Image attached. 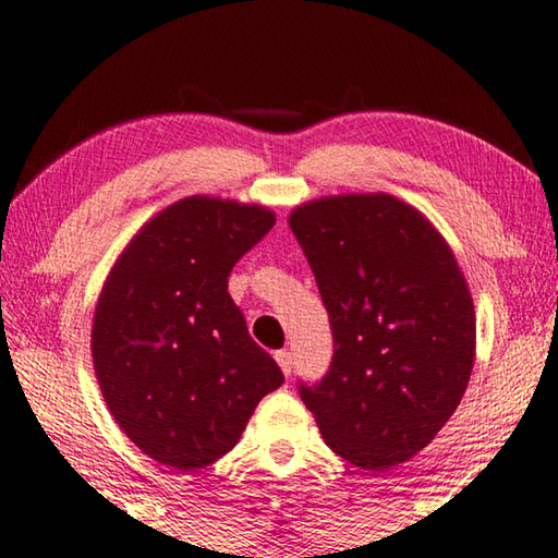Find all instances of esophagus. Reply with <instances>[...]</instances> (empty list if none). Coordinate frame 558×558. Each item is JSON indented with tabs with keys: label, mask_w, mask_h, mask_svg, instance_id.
Returning <instances> with one entry per match:
<instances>
[{
	"label": "esophagus",
	"mask_w": 558,
	"mask_h": 558,
	"mask_svg": "<svg viewBox=\"0 0 558 558\" xmlns=\"http://www.w3.org/2000/svg\"><path fill=\"white\" fill-rule=\"evenodd\" d=\"M276 360H278V365L282 369V375L290 377V373H293V355H290L288 350H278L276 352Z\"/></svg>",
	"instance_id": "1"
}]
</instances>
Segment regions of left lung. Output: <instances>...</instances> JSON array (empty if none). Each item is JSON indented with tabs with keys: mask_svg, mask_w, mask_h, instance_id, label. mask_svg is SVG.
<instances>
[{
	"mask_svg": "<svg viewBox=\"0 0 558 558\" xmlns=\"http://www.w3.org/2000/svg\"><path fill=\"white\" fill-rule=\"evenodd\" d=\"M332 327L320 383H298L335 454L369 472L412 459L452 417L474 365L466 280L427 218L387 193L295 208Z\"/></svg>",
	"mask_w": 558,
	"mask_h": 558,
	"instance_id": "left-lung-1",
	"label": "left lung"
}]
</instances>
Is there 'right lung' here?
Wrapping results in <instances>:
<instances>
[{
  "instance_id": "right-lung-1",
  "label": "right lung",
  "mask_w": 558,
  "mask_h": 558,
  "mask_svg": "<svg viewBox=\"0 0 558 558\" xmlns=\"http://www.w3.org/2000/svg\"><path fill=\"white\" fill-rule=\"evenodd\" d=\"M272 226L263 206L183 198L141 228L104 282L96 379L119 427L156 462L214 464L286 379L228 293L233 265Z\"/></svg>"
}]
</instances>
